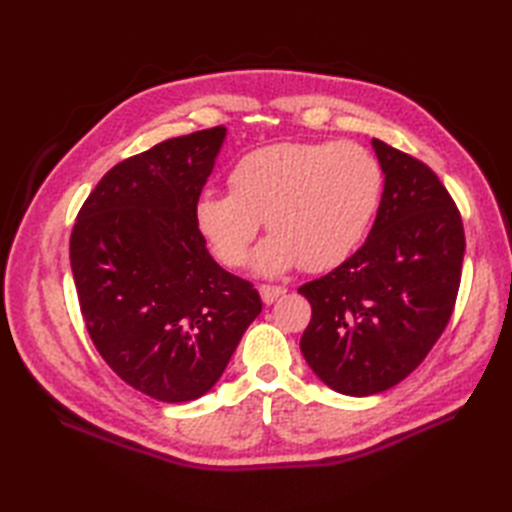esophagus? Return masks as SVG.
Instances as JSON below:
<instances>
[{
  "label": "esophagus",
  "instance_id": "esophagus-1",
  "mask_svg": "<svg viewBox=\"0 0 512 512\" xmlns=\"http://www.w3.org/2000/svg\"><path fill=\"white\" fill-rule=\"evenodd\" d=\"M286 288L284 286H270V284H262L259 286V295H262L264 303H273L277 301L281 295H284Z\"/></svg>",
  "mask_w": 512,
  "mask_h": 512
}]
</instances>
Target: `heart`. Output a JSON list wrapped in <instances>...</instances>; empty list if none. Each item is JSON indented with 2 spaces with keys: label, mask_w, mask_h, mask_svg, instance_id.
Returning a JSON list of instances; mask_svg holds the SVG:
<instances>
[{
  "label": "heart",
  "mask_w": 512,
  "mask_h": 512,
  "mask_svg": "<svg viewBox=\"0 0 512 512\" xmlns=\"http://www.w3.org/2000/svg\"><path fill=\"white\" fill-rule=\"evenodd\" d=\"M226 193H202L193 222L226 268L246 262L259 220L270 237L253 266L279 275L301 264L310 273L339 266L365 237L378 209L383 171L350 140H286L239 156Z\"/></svg>",
  "instance_id": "b5f03b06"
}]
</instances>
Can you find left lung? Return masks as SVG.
<instances>
[{
	"label": "left lung",
	"instance_id": "8db88e82",
	"mask_svg": "<svg viewBox=\"0 0 512 512\" xmlns=\"http://www.w3.org/2000/svg\"><path fill=\"white\" fill-rule=\"evenodd\" d=\"M385 189L365 244L299 288L312 319L301 352L325 385L372 396L416 369L447 328L458 297L464 226L424 162L372 138Z\"/></svg>",
	"mask_w": 512,
	"mask_h": 512
}]
</instances>
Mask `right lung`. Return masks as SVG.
Masks as SVG:
<instances>
[{
	"label": "right lung",
	"instance_id": "1",
	"mask_svg": "<svg viewBox=\"0 0 512 512\" xmlns=\"http://www.w3.org/2000/svg\"><path fill=\"white\" fill-rule=\"evenodd\" d=\"M224 136L217 125L118 162L72 228L92 343L127 385L162 402L204 396L262 312L253 284L215 262L193 222Z\"/></svg>",
	"mask_w": 512,
	"mask_h": 512
}]
</instances>
